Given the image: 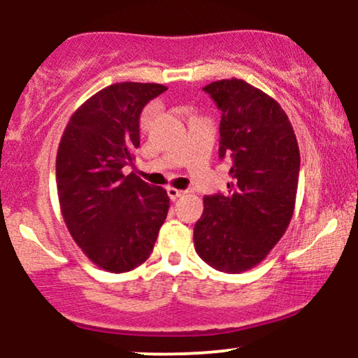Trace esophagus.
Masks as SVG:
<instances>
[{
    "mask_svg": "<svg viewBox=\"0 0 358 358\" xmlns=\"http://www.w3.org/2000/svg\"><path fill=\"white\" fill-rule=\"evenodd\" d=\"M166 192H168V196H170L171 200H176V199H180V196L183 195V190H178V188H173V187H170V188H166Z\"/></svg>",
    "mask_w": 358,
    "mask_h": 358,
    "instance_id": "esophagus-1",
    "label": "esophagus"
}]
</instances>
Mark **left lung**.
Here are the masks:
<instances>
[{
    "label": "left lung",
    "instance_id": "obj_1",
    "mask_svg": "<svg viewBox=\"0 0 358 358\" xmlns=\"http://www.w3.org/2000/svg\"><path fill=\"white\" fill-rule=\"evenodd\" d=\"M222 110L219 156L231 162L227 195L203 196L193 244L213 269L244 273L285 236L294 212L299 148L273 97L241 79L205 85Z\"/></svg>",
    "mask_w": 358,
    "mask_h": 358
}]
</instances>
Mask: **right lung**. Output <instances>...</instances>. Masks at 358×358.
Returning a JSON list of instances; mask_svg holds the SVG:
<instances>
[{
  "mask_svg": "<svg viewBox=\"0 0 358 358\" xmlns=\"http://www.w3.org/2000/svg\"><path fill=\"white\" fill-rule=\"evenodd\" d=\"M168 87L119 82L89 97L69 119L57 151L60 212L82 252L109 273L150 257L170 199L165 188L122 168L139 148V116Z\"/></svg>",
  "mask_w": 358,
  "mask_h": 358,
  "instance_id": "right-lung-1",
  "label": "right lung"
}]
</instances>
